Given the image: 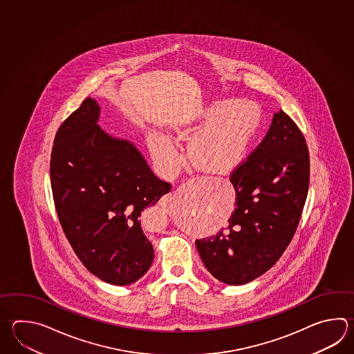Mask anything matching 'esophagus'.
Returning a JSON list of instances; mask_svg holds the SVG:
<instances>
[{
  "instance_id": "34e87169",
  "label": "esophagus",
  "mask_w": 354,
  "mask_h": 354,
  "mask_svg": "<svg viewBox=\"0 0 354 354\" xmlns=\"http://www.w3.org/2000/svg\"><path fill=\"white\" fill-rule=\"evenodd\" d=\"M208 181H209V178H207V176H195V178H193V179L190 180V183L196 184V185H204V184H207ZM171 199H173V195H164V196H162V199H161V202L160 203L162 204V203L171 202Z\"/></svg>"
}]
</instances>
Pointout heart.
<instances>
[{
    "label": "heart",
    "mask_w": 354,
    "mask_h": 354,
    "mask_svg": "<svg viewBox=\"0 0 354 354\" xmlns=\"http://www.w3.org/2000/svg\"><path fill=\"white\" fill-rule=\"evenodd\" d=\"M261 123V111L250 102L218 101L203 115V130L189 145L195 164L208 170L224 171L243 159ZM153 159L165 173H175L181 155L170 138L153 132L149 138Z\"/></svg>",
    "instance_id": "heart-1"
}]
</instances>
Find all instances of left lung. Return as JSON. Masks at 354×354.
<instances>
[{
	"mask_svg": "<svg viewBox=\"0 0 354 354\" xmlns=\"http://www.w3.org/2000/svg\"><path fill=\"white\" fill-rule=\"evenodd\" d=\"M309 176L305 138L279 111L260 145L231 173L236 208L228 225L195 241L210 274L224 283L243 285L274 266L295 234Z\"/></svg>",
	"mask_w": 354,
	"mask_h": 354,
	"instance_id": "1",
	"label": "left lung"
}]
</instances>
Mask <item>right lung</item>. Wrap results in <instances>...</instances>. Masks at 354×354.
I'll return each instance as SVG.
<instances>
[{
    "label": "right lung",
    "mask_w": 354,
    "mask_h": 354,
    "mask_svg": "<svg viewBox=\"0 0 354 354\" xmlns=\"http://www.w3.org/2000/svg\"><path fill=\"white\" fill-rule=\"evenodd\" d=\"M98 117V103L88 97L59 127L51 190L59 222L80 262L103 281L124 286L151 266L153 248L140 216L171 185L152 173L133 145L102 130Z\"/></svg>",
    "instance_id": "1"
}]
</instances>
